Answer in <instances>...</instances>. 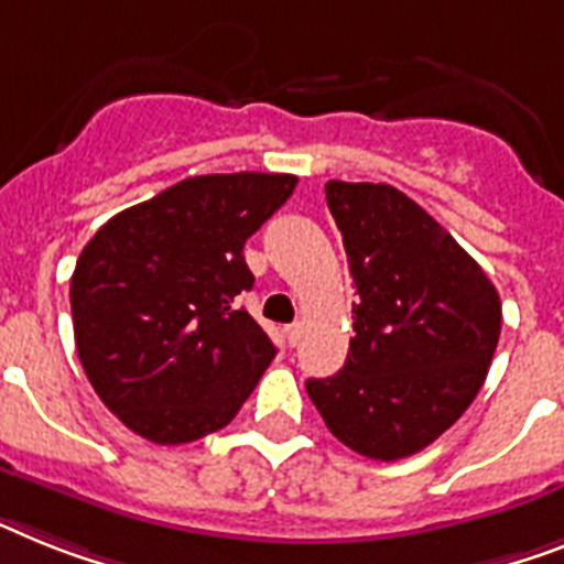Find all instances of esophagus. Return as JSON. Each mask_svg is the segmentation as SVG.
I'll list each match as a JSON object with an SVG mask.
<instances>
[{
    "label": "esophagus",
    "mask_w": 564,
    "mask_h": 564,
    "mask_svg": "<svg viewBox=\"0 0 564 564\" xmlns=\"http://www.w3.org/2000/svg\"><path fill=\"white\" fill-rule=\"evenodd\" d=\"M285 337H288V343H291V346H300V339H302V323L288 325V328H285Z\"/></svg>",
    "instance_id": "1"
}]
</instances>
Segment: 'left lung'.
I'll return each instance as SVG.
<instances>
[{
    "mask_svg": "<svg viewBox=\"0 0 564 564\" xmlns=\"http://www.w3.org/2000/svg\"><path fill=\"white\" fill-rule=\"evenodd\" d=\"M325 198L360 300L346 366L305 389L348 449L406 458L476 400L499 346V291L400 189L328 181Z\"/></svg>",
    "mask_w": 564,
    "mask_h": 564,
    "instance_id": "1",
    "label": "left lung"
}]
</instances>
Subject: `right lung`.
I'll list each match as a JSON object with an SVG mask.
<instances>
[{
    "mask_svg": "<svg viewBox=\"0 0 564 564\" xmlns=\"http://www.w3.org/2000/svg\"><path fill=\"white\" fill-rule=\"evenodd\" d=\"M296 175H195L109 218L72 276L74 343L109 412L152 444H189L236 417L276 346L236 305L245 241Z\"/></svg>",
    "mask_w": 564,
    "mask_h": 564,
    "instance_id": "add662e5",
    "label": "right lung"
}]
</instances>
